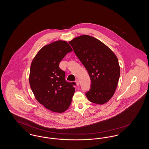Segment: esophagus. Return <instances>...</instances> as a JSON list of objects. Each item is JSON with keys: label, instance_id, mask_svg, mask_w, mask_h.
Segmentation results:
<instances>
[{"label": "esophagus", "instance_id": "obj_1", "mask_svg": "<svg viewBox=\"0 0 149 149\" xmlns=\"http://www.w3.org/2000/svg\"><path fill=\"white\" fill-rule=\"evenodd\" d=\"M75 83H76V84H77V86H79V81L78 80V79H77V80H75Z\"/></svg>", "mask_w": 149, "mask_h": 149}]
</instances>
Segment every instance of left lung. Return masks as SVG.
<instances>
[{
    "label": "left lung",
    "mask_w": 149,
    "mask_h": 149,
    "mask_svg": "<svg viewBox=\"0 0 149 149\" xmlns=\"http://www.w3.org/2000/svg\"><path fill=\"white\" fill-rule=\"evenodd\" d=\"M69 43L91 78V88L86 97L94 103H106L113 97L120 75L116 55L105 44L91 36H80Z\"/></svg>",
    "instance_id": "1"
}]
</instances>
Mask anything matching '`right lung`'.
Returning a JSON list of instances; mask_svg holds the SVG:
<instances>
[{
	"label": "right lung",
	"mask_w": 149,
	"mask_h": 149,
	"mask_svg": "<svg viewBox=\"0 0 149 149\" xmlns=\"http://www.w3.org/2000/svg\"><path fill=\"white\" fill-rule=\"evenodd\" d=\"M72 51L66 41H56L42 47L31 63V88L36 100L52 112L67 110L75 91V83L66 81L65 72L59 68L60 62Z\"/></svg>",
	"instance_id": "obj_1"
}]
</instances>
